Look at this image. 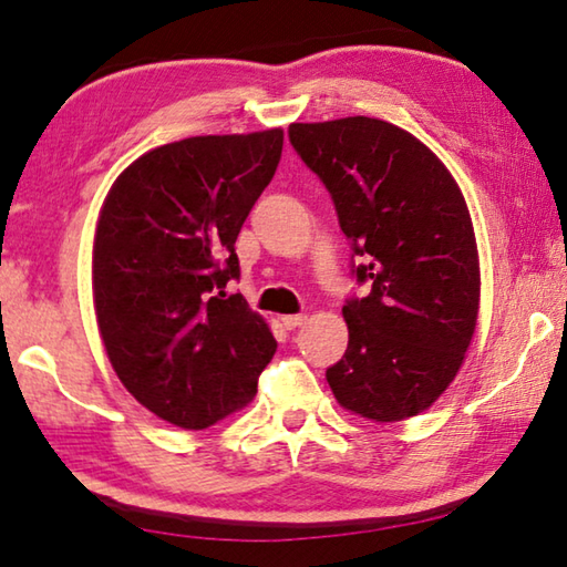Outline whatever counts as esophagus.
<instances>
[{
  "label": "esophagus",
  "mask_w": 567,
  "mask_h": 567,
  "mask_svg": "<svg viewBox=\"0 0 567 567\" xmlns=\"http://www.w3.org/2000/svg\"><path fill=\"white\" fill-rule=\"evenodd\" d=\"M282 324H285V330H297L300 324H305V315H285Z\"/></svg>",
  "instance_id": "34e87169"
}]
</instances>
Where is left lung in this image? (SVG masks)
Segmentation results:
<instances>
[{
  "label": "left lung",
  "mask_w": 567,
  "mask_h": 567,
  "mask_svg": "<svg viewBox=\"0 0 567 567\" xmlns=\"http://www.w3.org/2000/svg\"><path fill=\"white\" fill-rule=\"evenodd\" d=\"M297 155L328 187L370 292L342 307L348 350L328 368L344 410L398 422L455 380L473 340L480 262L463 192L410 132L385 120L290 124Z\"/></svg>",
  "instance_id": "left-lung-1"
}]
</instances>
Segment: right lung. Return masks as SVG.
<instances>
[{"instance_id":"obj_1","label":"right lung","mask_w":567,"mask_h":567,"mask_svg":"<svg viewBox=\"0 0 567 567\" xmlns=\"http://www.w3.org/2000/svg\"><path fill=\"white\" fill-rule=\"evenodd\" d=\"M282 130L205 134L134 159L104 199L92 252L100 334L134 400L185 430L245 408L277 350L243 295L235 239L270 185Z\"/></svg>"}]
</instances>
